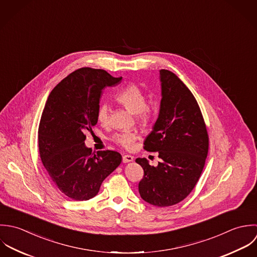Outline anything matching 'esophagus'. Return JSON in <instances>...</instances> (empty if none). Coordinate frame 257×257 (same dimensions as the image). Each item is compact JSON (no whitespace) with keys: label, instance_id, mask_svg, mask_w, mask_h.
I'll use <instances>...</instances> for the list:
<instances>
[{"label":"esophagus","instance_id":"1","mask_svg":"<svg viewBox=\"0 0 257 257\" xmlns=\"http://www.w3.org/2000/svg\"><path fill=\"white\" fill-rule=\"evenodd\" d=\"M134 158L131 155H124L122 157V162L123 163H129V162H133Z\"/></svg>","mask_w":257,"mask_h":257}]
</instances>
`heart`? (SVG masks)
<instances>
[{
  "instance_id": "b5f03b06",
  "label": "heart",
  "mask_w": 257,
  "mask_h": 257,
  "mask_svg": "<svg viewBox=\"0 0 257 257\" xmlns=\"http://www.w3.org/2000/svg\"><path fill=\"white\" fill-rule=\"evenodd\" d=\"M115 98L129 112L136 114V118L141 124H148L151 119L152 112L150 107L147 106V99L144 92L139 86L136 84H128L117 92ZM96 117L98 122L101 124H106L108 122L109 106L107 103L99 104ZM137 137L138 136L135 132H122L115 134L112 137V141L125 149H130L137 140Z\"/></svg>"
}]
</instances>
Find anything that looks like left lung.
Masks as SVG:
<instances>
[{"label":"left lung","instance_id":"obj_1","mask_svg":"<svg viewBox=\"0 0 257 257\" xmlns=\"http://www.w3.org/2000/svg\"><path fill=\"white\" fill-rule=\"evenodd\" d=\"M160 112L144 149L158 152L161 162L154 167L137 158L136 163L144 170L141 198L162 207L182 202L195 188L205 167L208 135L200 106L184 82L167 69L160 70Z\"/></svg>","mask_w":257,"mask_h":257}]
</instances>
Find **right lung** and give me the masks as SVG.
Instances as JSON below:
<instances>
[{"label":"right lung","mask_w":257,"mask_h":257,"mask_svg":"<svg viewBox=\"0 0 257 257\" xmlns=\"http://www.w3.org/2000/svg\"><path fill=\"white\" fill-rule=\"evenodd\" d=\"M121 79L103 69L82 67L63 78L49 95L39 126L40 156L52 184L71 200L95 197L122 161L118 152L92 154L84 144L85 133L97 124L103 89Z\"/></svg>","instance_id":"right-lung-1"}]
</instances>
